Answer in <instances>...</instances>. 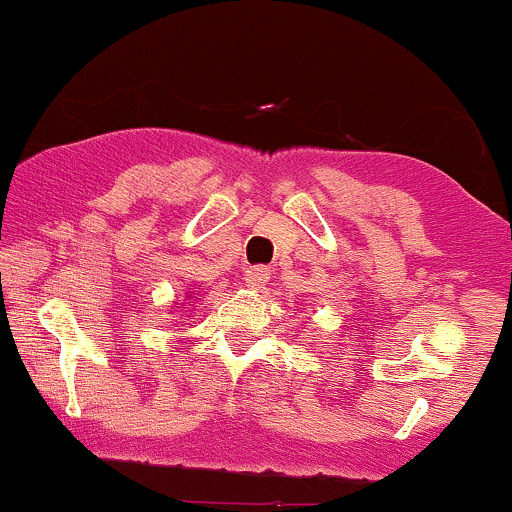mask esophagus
Masks as SVG:
<instances>
[{"mask_svg":"<svg viewBox=\"0 0 512 512\" xmlns=\"http://www.w3.org/2000/svg\"><path fill=\"white\" fill-rule=\"evenodd\" d=\"M269 274H272V269L260 267V264H257V267H250L248 272H245V283H248L250 288H257V291H260V288L267 286Z\"/></svg>","mask_w":512,"mask_h":512,"instance_id":"obj_1","label":"esophagus"}]
</instances>
